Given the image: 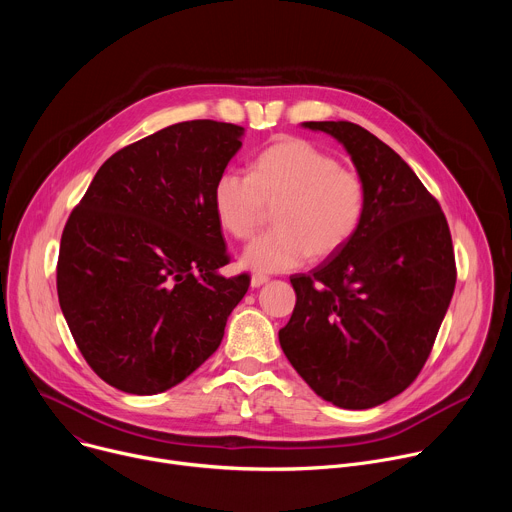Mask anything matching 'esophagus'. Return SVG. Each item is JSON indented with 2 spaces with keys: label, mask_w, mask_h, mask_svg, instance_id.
I'll list each match as a JSON object with an SVG mask.
<instances>
[{
  "label": "esophagus",
  "mask_w": 512,
  "mask_h": 512,
  "mask_svg": "<svg viewBox=\"0 0 512 512\" xmlns=\"http://www.w3.org/2000/svg\"><path fill=\"white\" fill-rule=\"evenodd\" d=\"M267 281H269V277L263 275V273H253V277H251V285H253V287H261V285L267 283Z\"/></svg>",
  "instance_id": "esophagus-1"
}]
</instances>
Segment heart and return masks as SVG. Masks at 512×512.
Instances as JSON below:
<instances>
[{
	"label": "heart",
	"instance_id": "obj_1",
	"mask_svg": "<svg viewBox=\"0 0 512 512\" xmlns=\"http://www.w3.org/2000/svg\"><path fill=\"white\" fill-rule=\"evenodd\" d=\"M367 182L304 137H279L251 162V174L227 168L212 186V208L237 241L253 239L275 206V229L245 251L257 271H287L314 255L326 259L358 233L367 212Z\"/></svg>",
	"mask_w": 512,
	"mask_h": 512
}]
</instances>
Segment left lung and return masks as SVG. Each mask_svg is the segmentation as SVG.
<instances>
[{"mask_svg": "<svg viewBox=\"0 0 512 512\" xmlns=\"http://www.w3.org/2000/svg\"><path fill=\"white\" fill-rule=\"evenodd\" d=\"M344 143L367 182L354 239L291 275L296 308L279 330L291 367L342 409H369L421 373L456 287L446 214L387 143L350 121H308Z\"/></svg>", "mask_w": 512, "mask_h": 512, "instance_id": "left-lung-1", "label": "left lung"}]
</instances>
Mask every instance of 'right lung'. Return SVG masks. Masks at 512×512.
Returning a JSON list of instances; mask_svg holds the SVG:
<instances>
[{"mask_svg":"<svg viewBox=\"0 0 512 512\" xmlns=\"http://www.w3.org/2000/svg\"><path fill=\"white\" fill-rule=\"evenodd\" d=\"M243 127L194 119L115 152L72 208L56 289L89 367L107 385L156 395L214 354L251 285L231 261L212 186Z\"/></svg>","mask_w":512,"mask_h":512,"instance_id":"1","label":"right lung"}]
</instances>
